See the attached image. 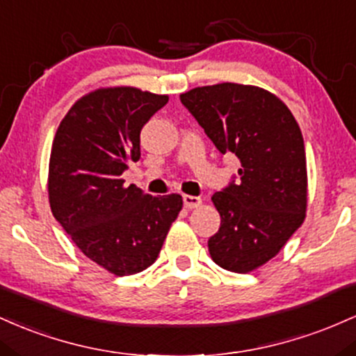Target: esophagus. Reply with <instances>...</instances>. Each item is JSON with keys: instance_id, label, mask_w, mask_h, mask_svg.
<instances>
[{"instance_id": "esophagus-1", "label": "esophagus", "mask_w": 356, "mask_h": 356, "mask_svg": "<svg viewBox=\"0 0 356 356\" xmlns=\"http://www.w3.org/2000/svg\"><path fill=\"white\" fill-rule=\"evenodd\" d=\"M183 203H185L186 209H197V207L202 205V198L191 197V195H183Z\"/></svg>"}]
</instances>
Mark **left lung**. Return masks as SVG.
<instances>
[{"mask_svg":"<svg viewBox=\"0 0 356 356\" xmlns=\"http://www.w3.org/2000/svg\"><path fill=\"white\" fill-rule=\"evenodd\" d=\"M179 99L222 154L241 159L238 181L232 179L211 197L222 222L209 250L223 269L250 273L277 255L305 222L301 129L286 104L261 87L223 82Z\"/></svg>","mask_w":356,"mask_h":356,"instance_id":"8db88e82","label":"left lung"}]
</instances>
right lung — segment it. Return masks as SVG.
I'll use <instances>...</instances> for the list:
<instances>
[{
  "mask_svg": "<svg viewBox=\"0 0 356 356\" xmlns=\"http://www.w3.org/2000/svg\"><path fill=\"white\" fill-rule=\"evenodd\" d=\"M166 102L136 87L97 89L70 107L51 145V213L83 255L115 275L156 261L183 207L178 193L153 197L121 178L141 156L143 126Z\"/></svg>",
  "mask_w": 356,
  "mask_h": 356,
  "instance_id": "1",
  "label": "right lung"
}]
</instances>
